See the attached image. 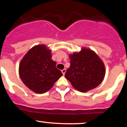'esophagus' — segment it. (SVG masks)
Returning a JSON list of instances; mask_svg holds the SVG:
<instances>
[{
  "label": "esophagus",
  "mask_w": 127,
  "mask_h": 127,
  "mask_svg": "<svg viewBox=\"0 0 127 127\" xmlns=\"http://www.w3.org/2000/svg\"><path fill=\"white\" fill-rule=\"evenodd\" d=\"M65 72H66V70H65V69H63V70H62V72L63 75H64V74H65Z\"/></svg>",
  "instance_id": "1"
}]
</instances>
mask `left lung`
Returning <instances> with one entry per match:
<instances>
[{"label": "left lung", "instance_id": "obj_1", "mask_svg": "<svg viewBox=\"0 0 127 127\" xmlns=\"http://www.w3.org/2000/svg\"><path fill=\"white\" fill-rule=\"evenodd\" d=\"M70 66L65 77L73 88L85 93L100 85L105 76L104 64L97 54L83 48L81 51L69 55Z\"/></svg>", "mask_w": 127, "mask_h": 127}]
</instances>
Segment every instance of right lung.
Here are the masks:
<instances>
[{"label":"right lung","instance_id":"add662e5","mask_svg":"<svg viewBox=\"0 0 127 127\" xmlns=\"http://www.w3.org/2000/svg\"><path fill=\"white\" fill-rule=\"evenodd\" d=\"M51 58V51L45 45H39L32 48L20 62V78L34 93L47 92L63 75Z\"/></svg>","mask_w":127,"mask_h":127}]
</instances>
